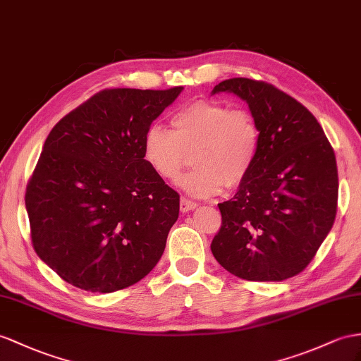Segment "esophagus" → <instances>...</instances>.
Returning a JSON list of instances; mask_svg holds the SVG:
<instances>
[{"mask_svg":"<svg viewBox=\"0 0 361 361\" xmlns=\"http://www.w3.org/2000/svg\"><path fill=\"white\" fill-rule=\"evenodd\" d=\"M195 207H197V202L195 201H190V200H186V198H183L180 201V210L181 212H190V210H193Z\"/></svg>","mask_w":361,"mask_h":361,"instance_id":"esophagus-1","label":"esophagus"}]
</instances>
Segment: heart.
<instances>
[{"label": "heart", "mask_w": 361, "mask_h": 361, "mask_svg": "<svg viewBox=\"0 0 361 361\" xmlns=\"http://www.w3.org/2000/svg\"><path fill=\"white\" fill-rule=\"evenodd\" d=\"M172 131L147 128L143 159L166 181H177L184 168L197 169L181 180L190 195L206 198L223 188L241 186L261 151V128L248 109H232L215 100H193L175 111Z\"/></svg>", "instance_id": "1"}]
</instances>
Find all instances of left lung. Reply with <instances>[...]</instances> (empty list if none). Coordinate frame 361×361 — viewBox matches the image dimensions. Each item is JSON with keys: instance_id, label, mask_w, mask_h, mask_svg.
Here are the masks:
<instances>
[{"instance_id": "obj_1", "label": "left lung", "mask_w": 361, "mask_h": 361, "mask_svg": "<svg viewBox=\"0 0 361 361\" xmlns=\"http://www.w3.org/2000/svg\"><path fill=\"white\" fill-rule=\"evenodd\" d=\"M244 99L261 128V151L236 195L218 204L221 228L212 253L245 281L279 282L299 274L334 224L336 154L300 102L264 80L233 78L215 92Z\"/></svg>"}]
</instances>
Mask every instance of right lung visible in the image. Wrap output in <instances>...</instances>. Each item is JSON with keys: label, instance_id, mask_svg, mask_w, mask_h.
I'll list each match as a JSON object with an SVG mask.
<instances>
[{"label": "right lung", "instance_id": "obj_1", "mask_svg": "<svg viewBox=\"0 0 361 361\" xmlns=\"http://www.w3.org/2000/svg\"><path fill=\"white\" fill-rule=\"evenodd\" d=\"M181 90H102L50 131L25 209L35 252L66 282L113 293L160 261L180 195L145 161L143 138Z\"/></svg>", "mask_w": 361, "mask_h": 361}]
</instances>
